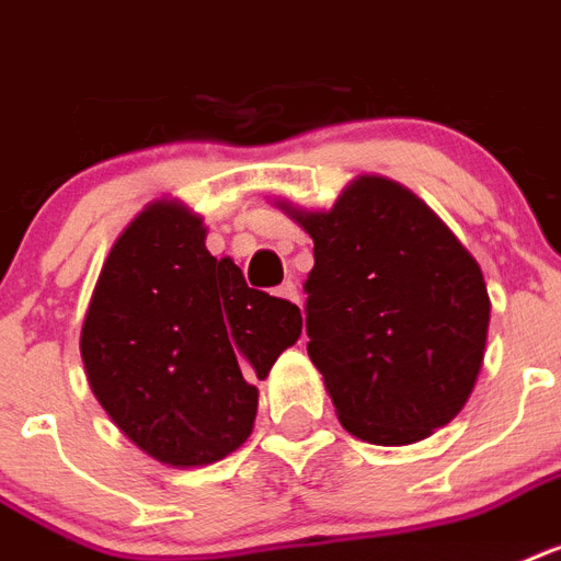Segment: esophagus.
<instances>
[{"label":"esophagus","instance_id":"obj_1","mask_svg":"<svg viewBox=\"0 0 561 561\" xmlns=\"http://www.w3.org/2000/svg\"><path fill=\"white\" fill-rule=\"evenodd\" d=\"M276 296H282V299H288V302L299 305V290H296L294 282H282L279 288H276Z\"/></svg>","mask_w":561,"mask_h":561}]
</instances>
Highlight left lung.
I'll return each mask as SVG.
<instances>
[{
    "instance_id": "1",
    "label": "left lung",
    "mask_w": 561,
    "mask_h": 561,
    "mask_svg": "<svg viewBox=\"0 0 561 561\" xmlns=\"http://www.w3.org/2000/svg\"><path fill=\"white\" fill-rule=\"evenodd\" d=\"M313 239L308 357L354 438L407 446L470 400L490 296L455 233L398 181L357 175L331 209L276 202Z\"/></svg>"
}]
</instances>
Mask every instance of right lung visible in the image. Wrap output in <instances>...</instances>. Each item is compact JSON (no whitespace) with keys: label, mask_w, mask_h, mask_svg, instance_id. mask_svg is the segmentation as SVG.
I'll return each mask as SVG.
<instances>
[{"label":"right lung","mask_w":561,"mask_h":561,"mask_svg":"<svg viewBox=\"0 0 561 561\" xmlns=\"http://www.w3.org/2000/svg\"><path fill=\"white\" fill-rule=\"evenodd\" d=\"M204 241V218L186 204L149 202L108 250L80 331L100 407L175 470L221 461L250 438L253 380L302 334L296 305L248 288Z\"/></svg>","instance_id":"1"}]
</instances>
